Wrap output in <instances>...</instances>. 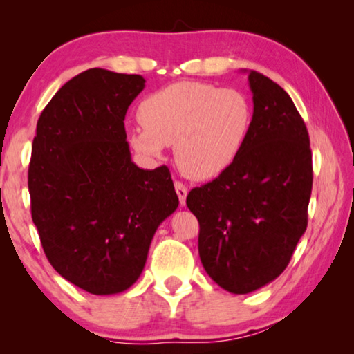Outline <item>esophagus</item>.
<instances>
[{
	"instance_id": "obj_1",
	"label": "esophagus",
	"mask_w": 354,
	"mask_h": 354,
	"mask_svg": "<svg viewBox=\"0 0 354 354\" xmlns=\"http://www.w3.org/2000/svg\"><path fill=\"white\" fill-rule=\"evenodd\" d=\"M175 190H176V194L179 196V203H181V206H184L185 205V198H187V187H185L183 183L176 181L175 183Z\"/></svg>"
}]
</instances>
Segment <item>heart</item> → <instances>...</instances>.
<instances>
[{"label": "heart", "instance_id": "1", "mask_svg": "<svg viewBox=\"0 0 354 354\" xmlns=\"http://www.w3.org/2000/svg\"><path fill=\"white\" fill-rule=\"evenodd\" d=\"M142 127L128 142L145 159L162 158L175 145L179 170L195 181L220 176L234 164L253 127V104L242 91L181 81L153 92L139 106Z\"/></svg>", "mask_w": 354, "mask_h": 354}]
</instances>
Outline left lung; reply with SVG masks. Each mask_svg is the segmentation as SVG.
<instances>
[{
  "label": "left lung",
  "mask_w": 354,
  "mask_h": 354,
  "mask_svg": "<svg viewBox=\"0 0 354 354\" xmlns=\"http://www.w3.org/2000/svg\"><path fill=\"white\" fill-rule=\"evenodd\" d=\"M242 71L253 93L248 140L230 169L185 200L200 223L206 273L239 295L284 272L306 231L313 190L308 129L292 98L270 77Z\"/></svg>",
  "instance_id": "8db88e82"
}]
</instances>
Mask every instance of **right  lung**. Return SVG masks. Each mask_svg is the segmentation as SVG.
I'll return each instance as SVG.
<instances>
[{"label":"right lung","mask_w":354,"mask_h":354,"mask_svg":"<svg viewBox=\"0 0 354 354\" xmlns=\"http://www.w3.org/2000/svg\"><path fill=\"white\" fill-rule=\"evenodd\" d=\"M145 80L86 70L59 88L37 122L28 171L32 221L48 261L93 295L129 289L149 245L176 211L167 167L131 159L124 115Z\"/></svg>","instance_id":"right-lung-1"}]
</instances>
